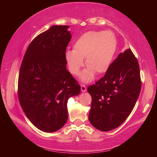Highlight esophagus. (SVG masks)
<instances>
[{
	"mask_svg": "<svg viewBox=\"0 0 157 157\" xmlns=\"http://www.w3.org/2000/svg\"><path fill=\"white\" fill-rule=\"evenodd\" d=\"M81 91L82 92L86 91V86H85V85H84V84L81 85Z\"/></svg>",
	"mask_w": 157,
	"mask_h": 157,
	"instance_id": "1",
	"label": "esophagus"
}]
</instances>
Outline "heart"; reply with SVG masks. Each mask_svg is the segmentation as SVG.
I'll use <instances>...</instances> for the list:
<instances>
[{
  "label": "heart",
  "instance_id": "b5f03b06",
  "mask_svg": "<svg viewBox=\"0 0 157 157\" xmlns=\"http://www.w3.org/2000/svg\"><path fill=\"white\" fill-rule=\"evenodd\" d=\"M118 41L111 31H89L78 37L73 44V50H68L65 59L69 72L78 75L85 63L88 66L80 75V79L89 82L95 74L104 75L115 59Z\"/></svg>",
  "mask_w": 157,
  "mask_h": 157
}]
</instances>
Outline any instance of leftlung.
<instances>
[{"label":"left lung","mask_w":157,"mask_h":157,"mask_svg":"<svg viewBox=\"0 0 157 157\" xmlns=\"http://www.w3.org/2000/svg\"><path fill=\"white\" fill-rule=\"evenodd\" d=\"M141 81L139 62L130 48L121 52L103 78L88 87L92 102L89 120L108 132L126 120L139 98Z\"/></svg>","instance_id":"8db88e82"}]
</instances>
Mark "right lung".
<instances>
[{"instance_id":"obj_1","label":"right lung","mask_w":157,"mask_h":157,"mask_svg":"<svg viewBox=\"0 0 157 157\" xmlns=\"http://www.w3.org/2000/svg\"><path fill=\"white\" fill-rule=\"evenodd\" d=\"M68 25H53L28 46L18 81L20 105L32 123L55 132L68 119L67 102L80 93V86L66 69V49L72 35Z\"/></svg>"}]
</instances>
